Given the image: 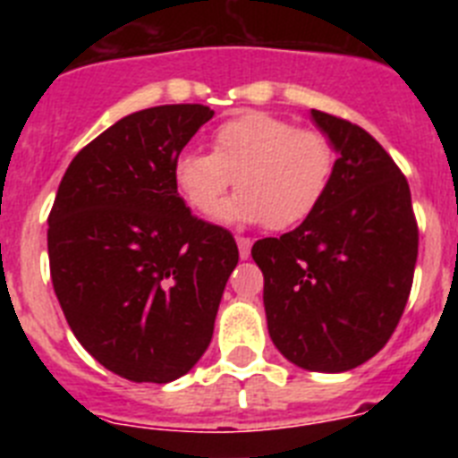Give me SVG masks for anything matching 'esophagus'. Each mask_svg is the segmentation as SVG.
Wrapping results in <instances>:
<instances>
[{
	"label": "esophagus",
	"instance_id": "34e87169",
	"mask_svg": "<svg viewBox=\"0 0 458 458\" xmlns=\"http://www.w3.org/2000/svg\"><path fill=\"white\" fill-rule=\"evenodd\" d=\"M236 242H238V252H241V259H248L250 250H252V241L245 236H236Z\"/></svg>",
	"mask_w": 458,
	"mask_h": 458
}]
</instances>
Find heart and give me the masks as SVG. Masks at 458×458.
<instances>
[{
    "mask_svg": "<svg viewBox=\"0 0 458 458\" xmlns=\"http://www.w3.org/2000/svg\"><path fill=\"white\" fill-rule=\"evenodd\" d=\"M337 169L333 140L268 112H245L210 137V153L183 151L174 160V185L199 216L216 213L236 181L241 192L220 217L284 232L310 220L326 201Z\"/></svg>",
    "mask_w": 458,
    "mask_h": 458,
    "instance_id": "heart-1",
    "label": "heart"
}]
</instances>
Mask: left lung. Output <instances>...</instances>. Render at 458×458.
I'll use <instances>...</instances> for the list:
<instances>
[{
    "mask_svg": "<svg viewBox=\"0 0 458 458\" xmlns=\"http://www.w3.org/2000/svg\"><path fill=\"white\" fill-rule=\"evenodd\" d=\"M339 153L321 208L279 238H261L268 333L310 371L355 369L394 333L418 261L411 188L390 153L360 125L311 109Z\"/></svg>",
    "mask_w": 458,
    "mask_h": 458,
    "instance_id": "8db88e82",
    "label": "left lung"
}]
</instances>
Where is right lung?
Here are the masks:
<instances>
[{"mask_svg":"<svg viewBox=\"0 0 458 458\" xmlns=\"http://www.w3.org/2000/svg\"><path fill=\"white\" fill-rule=\"evenodd\" d=\"M213 109L160 105L72 157L47 217L50 277L72 335L105 369L169 383L208 349L238 248L185 208L174 160Z\"/></svg>","mask_w":458,"mask_h":458,"instance_id":"add662e5","label":"right lung"}]
</instances>
